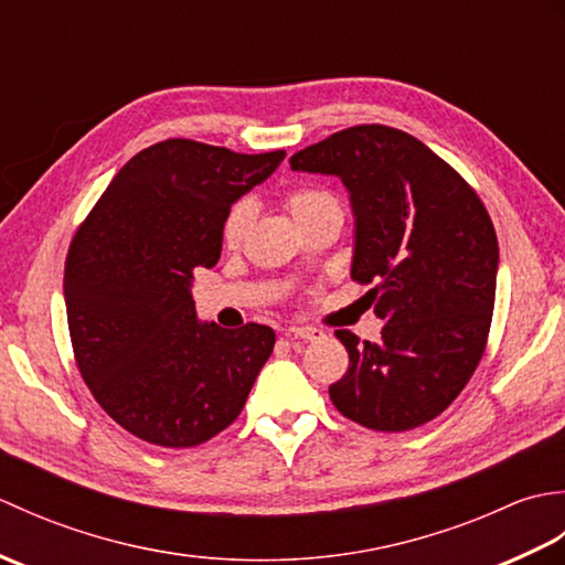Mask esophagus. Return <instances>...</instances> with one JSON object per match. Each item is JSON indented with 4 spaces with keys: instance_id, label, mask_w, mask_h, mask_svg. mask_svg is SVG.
Here are the masks:
<instances>
[{
    "instance_id": "1",
    "label": "esophagus",
    "mask_w": 565,
    "mask_h": 565,
    "mask_svg": "<svg viewBox=\"0 0 565 565\" xmlns=\"http://www.w3.org/2000/svg\"><path fill=\"white\" fill-rule=\"evenodd\" d=\"M284 334H286V338H289V340H306V342H318V340L326 338V334H322V330H318V328H308V326L289 328V330H286Z\"/></svg>"
}]
</instances>
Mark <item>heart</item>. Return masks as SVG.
Returning a JSON list of instances; mask_svg holds the SVG:
<instances>
[{
    "mask_svg": "<svg viewBox=\"0 0 565 565\" xmlns=\"http://www.w3.org/2000/svg\"><path fill=\"white\" fill-rule=\"evenodd\" d=\"M286 206H289L296 223H303L313 215L328 211V209H340V201L334 199L328 189L320 186H298L286 194ZM252 203L249 201H237L235 206L227 211L223 221V245L225 247H237L245 239L247 227L252 223Z\"/></svg>",
    "mask_w": 565,
    "mask_h": 565,
    "instance_id": "b5f03b06",
    "label": "heart"
}]
</instances>
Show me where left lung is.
<instances>
[{"instance_id": "1", "label": "left lung", "mask_w": 565, "mask_h": 565, "mask_svg": "<svg viewBox=\"0 0 565 565\" xmlns=\"http://www.w3.org/2000/svg\"><path fill=\"white\" fill-rule=\"evenodd\" d=\"M291 170L334 174L354 211L352 279L374 284L381 342L338 340L347 374L338 411L376 431H405L447 411L481 362L495 306L498 237L466 179L411 134L352 126L296 152Z\"/></svg>"}]
</instances>
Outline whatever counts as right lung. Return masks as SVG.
Wrapping results in <instances>:
<instances>
[{"label":"right lung","instance_id":"add662e5","mask_svg":"<svg viewBox=\"0 0 565 565\" xmlns=\"http://www.w3.org/2000/svg\"><path fill=\"white\" fill-rule=\"evenodd\" d=\"M284 150L243 154L170 138L130 158L72 237L65 306L79 374L142 441H209L245 407L276 334L201 322L196 269L221 259L223 221Z\"/></svg>","mask_w":565,"mask_h":565}]
</instances>
